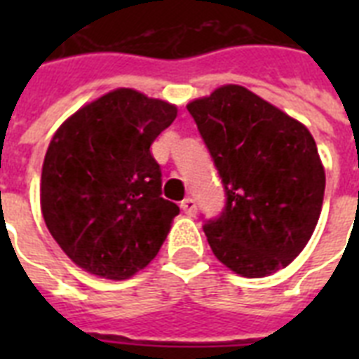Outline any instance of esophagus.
Here are the masks:
<instances>
[{
	"instance_id": "esophagus-1",
	"label": "esophagus",
	"mask_w": 359,
	"mask_h": 359,
	"mask_svg": "<svg viewBox=\"0 0 359 359\" xmlns=\"http://www.w3.org/2000/svg\"><path fill=\"white\" fill-rule=\"evenodd\" d=\"M180 208H182V212L188 214V216H196V212H197L196 199L186 197V199H182V201H180Z\"/></svg>"
}]
</instances>
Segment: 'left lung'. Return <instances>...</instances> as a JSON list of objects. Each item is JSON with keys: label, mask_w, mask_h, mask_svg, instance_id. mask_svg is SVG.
Wrapping results in <instances>:
<instances>
[{"label": "left lung", "mask_w": 359, "mask_h": 359, "mask_svg": "<svg viewBox=\"0 0 359 359\" xmlns=\"http://www.w3.org/2000/svg\"><path fill=\"white\" fill-rule=\"evenodd\" d=\"M225 191L203 231L227 268L264 278L285 268L311 238L326 175L309 130L242 86L190 102Z\"/></svg>", "instance_id": "1"}]
</instances>
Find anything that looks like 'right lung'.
Masks as SVG:
<instances>
[{
    "label": "right lung",
    "instance_id": "add662e5",
    "mask_svg": "<svg viewBox=\"0 0 359 359\" xmlns=\"http://www.w3.org/2000/svg\"><path fill=\"white\" fill-rule=\"evenodd\" d=\"M173 104L117 89L78 109L50 141L41 208L50 235L86 272L128 279L156 257L180 212L162 197L152 141Z\"/></svg>",
    "mask_w": 359,
    "mask_h": 359
}]
</instances>
